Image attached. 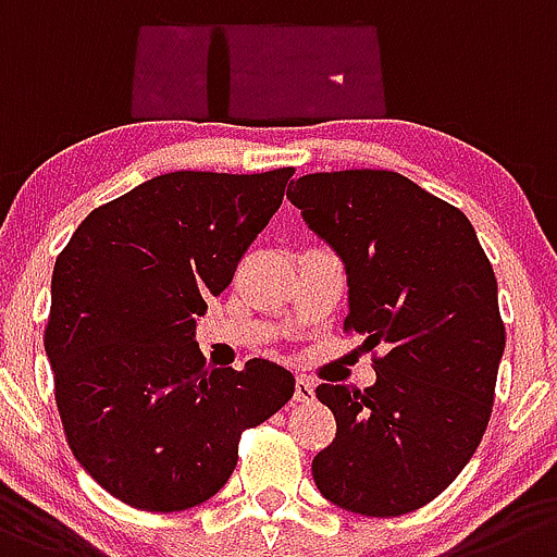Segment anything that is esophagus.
Here are the masks:
<instances>
[{"mask_svg": "<svg viewBox=\"0 0 557 557\" xmlns=\"http://www.w3.org/2000/svg\"><path fill=\"white\" fill-rule=\"evenodd\" d=\"M310 399H313V380L299 374L297 388H294V403H310Z\"/></svg>", "mask_w": 557, "mask_h": 557, "instance_id": "esophagus-1", "label": "esophagus"}]
</instances>
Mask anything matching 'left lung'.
<instances>
[{"instance_id": "8db88e82", "label": "left lung", "mask_w": 557, "mask_h": 557, "mask_svg": "<svg viewBox=\"0 0 557 557\" xmlns=\"http://www.w3.org/2000/svg\"><path fill=\"white\" fill-rule=\"evenodd\" d=\"M288 197L347 267L344 333L385 347L372 355V388H315L335 416L315 485L360 516L419 510L488 428L505 349L494 269L472 222L397 172L305 174Z\"/></svg>"}]
</instances>
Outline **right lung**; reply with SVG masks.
<instances>
[{
  "mask_svg": "<svg viewBox=\"0 0 557 557\" xmlns=\"http://www.w3.org/2000/svg\"><path fill=\"white\" fill-rule=\"evenodd\" d=\"M294 169L172 172L94 208L54 260L44 347L69 447L124 505L194 508L222 488L238 441L294 397L269 360L205 363L194 341Z\"/></svg>",
  "mask_w": 557,
  "mask_h": 557,
  "instance_id": "right-lung-1",
  "label": "right lung"
}]
</instances>
